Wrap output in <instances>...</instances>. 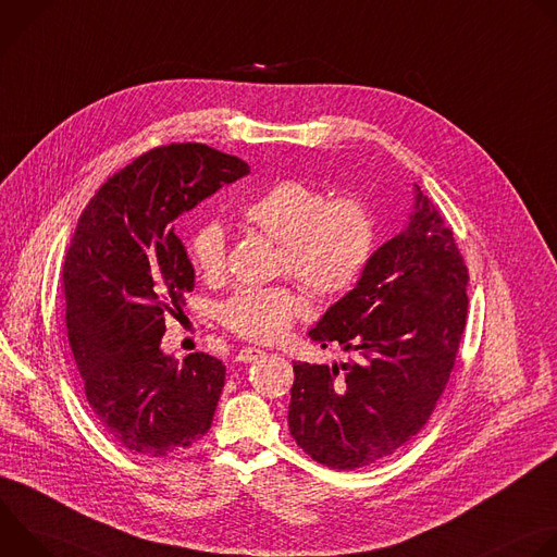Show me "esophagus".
Listing matches in <instances>:
<instances>
[{
    "label": "esophagus",
    "mask_w": 557,
    "mask_h": 557,
    "mask_svg": "<svg viewBox=\"0 0 557 557\" xmlns=\"http://www.w3.org/2000/svg\"><path fill=\"white\" fill-rule=\"evenodd\" d=\"M262 355H264V350H260V348H243L240 352L235 355V361H240V363H253V361H258Z\"/></svg>",
    "instance_id": "1"
}]
</instances>
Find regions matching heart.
I'll return each instance as SVG.
<instances>
[{
    "mask_svg": "<svg viewBox=\"0 0 557 557\" xmlns=\"http://www.w3.org/2000/svg\"><path fill=\"white\" fill-rule=\"evenodd\" d=\"M249 224L282 245L288 269L317 297L348 293L374 251V220L359 198H335L304 181H280L243 207ZM196 271L215 280L224 271L226 233L218 220L202 222L189 237ZM306 304L286 286H243L220 304V322L249 342L282 339Z\"/></svg>",
    "mask_w": 557,
    "mask_h": 557,
    "instance_id": "1",
    "label": "heart"
}]
</instances>
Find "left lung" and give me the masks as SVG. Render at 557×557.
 Here are the masks:
<instances>
[{
  "label": "left lung",
  "instance_id": "obj_1",
  "mask_svg": "<svg viewBox=\"0 0 557 557\" xmlns=\"http://www.w3.org/2000/svg\"><path fill=\"white\" fill-rule=\"evenodd\" d=\"M467 282L454 233L414 185L406 226L308 333L357 359L293 366L288 428L310 458L333 469L366 467L428 423L465 331Z\"/></svg>",
  "mask_w": 557,
  "mask_h": 557
}]
</instances>
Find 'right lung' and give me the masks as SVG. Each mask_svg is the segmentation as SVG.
Wrapping results in <instances>:
<instances>
[{
    "label": "right lung",
    "mask_w": 557,
    "mask_h": 557,
    "mask_svg": "<svg viewBox=\"0 0 557 557\" xmlns=\"http://www.w3.org/2000/svg\"><path fill=\"white\" fill-rule=\"evenodd\" d=\"M249 165L207 145L156 147L88 202L63 264L65 326L84 392L125 449L161 458L191 447L213 421L224 363L165 355V310L194 288L174 222Z\"/></svg>",
    "instance_id": "right-lung-1"
}]
</instances>
